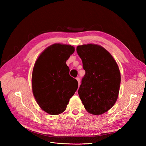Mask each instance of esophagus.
I'll list each match as a JSON object with an SVG mask.
<instances>
[{"label":"esophagus","instance_id":"obj_1","mask_svg":"<svg viewBox=\"0 0 146 146\" xmlns=\"http://www.w3.org/2000/svg\"><path fill=\"white\" fill-rule=\"evenodd\" d=\"M76 79H77V82H78V87H79V86H80V78H79V77H77V78H76Z\"/></svg>","mask_w":146,"mask_h":146}]
</instances>
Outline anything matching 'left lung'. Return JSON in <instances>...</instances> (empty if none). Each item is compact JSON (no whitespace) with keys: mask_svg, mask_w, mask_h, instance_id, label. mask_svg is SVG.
I'll return each mask as SVG.
<instances>
[{"mask_svg":"<svg viewBox=\"0 0 146 146\" xmlns=\"http://www.w3.org/2000/svg\"><path fill=\"white\" fill-rule=\"evenodd\" d=\"M85 75L78 93L86 111L100 115L111 108L118 98L121 74L112 55L99 45L78 46Z\"/></svg>","mask_w":146,"mask_h":146,"instance_id":"8db88e82","label":"left lung"}]
</instances>
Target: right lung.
<instances>
[{
  "instance_id": "right-lung-1",
  "label": "right lung",
  "mask_w": 146,
  "mask_h": 146,
  "mask_svg": "<svg viewBox=\"0 0 146 146\" xmlns=\"http://www.w3.org/2000/svg\"><path fill=\"white\" fill-rule=\"evenodd\" d=\"M74 51L70 45L54 44L41 53L34 65L33 96L41 108L52 115L64 111L78 88L77 80L70 76L66 64Z\"/></svg>"
}]
</instances>
